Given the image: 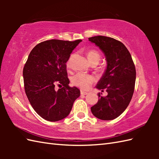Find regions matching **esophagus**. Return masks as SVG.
Here are the masks:
<instances>
[{"instance_id":"esophagus-1","label":"esophagus","mask_w":159,"mask_h":159,"mask_svg":"<svg viewBox=\"0 0 159 159\" xmlns=\"http://www.w3.org/2000/svg\"><path fill=\"white\" fill-rule=\"evenodd\" d=\"M87 93H87V92H83V91H80V94H81L82 96H85V95H87Z\"/></svg>"}]
</instances>
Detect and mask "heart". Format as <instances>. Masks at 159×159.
<instances>
[{
	"instance_id": "obj_1",
	"label": "heart",
	"mask_w": 159,
	"mask_h": 159,
	"mask_svg": "<svg viewBox=\"0 0 159 159\" xmlns=\"http://www.w3.org/2000/svg\"><path fill=\"white\" fill-rule=\"evenodd\" d=\"M87 57L89 62L91 64H98L101 59V55L100 52L95 49H90L87 51ZM70 60L67 61V66L70 65ZM72 83L75 85L83 90H87L92 85L95 80V78L91 74H87L83 73H77L72 77Z\"/></svg>"
}]
</instances>
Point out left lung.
<instances>
[{
  "mask_svg": "<svg viewBox=\"0 0 159 159\" xmlns=\"http://www.w3.org/2000/svg\"><path fill=\"white\" fill-rule=\"evenodd\" d=\"M90 42L102 50L106 56L107 67L96 88L107 92L106 96L98 93V101L91 107L95 117L111 120L126 110L133 97L136 80V70L130 53L118 40L105 36L89 38Z\"/></svg>",
  "mask_w": 159,
  "mask_h": 159,
  "instance_id": "left-lung-1",
  "label": "left lung"
}]
</instances>
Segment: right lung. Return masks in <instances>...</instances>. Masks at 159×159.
<instances>
[{
  "instance_id": "obj_1",
  "label": "right lung",
  "mask_w": 159,
  "mask_h": 159,
  "mask_svg": "<svg viewBox=\"0 0 159 159\" xmlns=\"http://www.w3.org/2000/svg\"><path fill=\"white\" fill-rule=\"evenodd\" d=\"M81 41L46 40L29 54L23 68L25 91L33 109L46 120L57 121L66 117L80 96L77 87L69 86L66 62Z\"/></svg>"
}]
</instances>
